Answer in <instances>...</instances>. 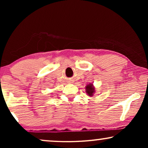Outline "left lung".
Segmentation results:
<instances>
[{
    "instance_id": "1",
    "label": "left lung",
    "mask_w": 148,
    "mask_h": 148,
    "mask_svg": "<svg viewBox=\"0 0 148 148\" xmlns=\"http://www.w3.org/2000/svg\"><path fill=\"white\" fill-rule=\"evenodd\" d=\"M86 92L88 96L92 97L94 96V94L96 92L95 90V87L92 84H89L86 86Z\"/></svg>"
}]
</instances>
